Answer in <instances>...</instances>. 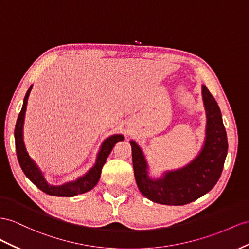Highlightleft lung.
I'll use <instances>...</instances> for the list:
<instances>
[{"label":"left lung","instance_id":"obj_1","mask_svg":"<svg viewBox=\"0 0 249 249\" xmlns=\"http://www.w3.org/2000/svg\"><path fill=\"white\" fill-rule=\"evenodd\" d=\"M202 99L206 112L205 140L199 154L185 166L152 178L142 148L130 140L138 188L152 202L185 205L207 194L220 179L228 149L226 130L220 107L205 85H202Z\"/></svg>","mask_w":249,"mask_h":249}]
</instances>
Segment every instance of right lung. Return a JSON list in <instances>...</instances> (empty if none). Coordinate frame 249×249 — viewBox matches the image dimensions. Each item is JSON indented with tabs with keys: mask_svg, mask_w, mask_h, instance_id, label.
I'll use <instances>...</instances> for the list:
<instances>
[{
	"mask_svg": "<svg viewBox=\"0 0 249 249\" xmlns=\"http://www.w3.org/2000/svg\"><path fill=\"white\" fill-rule=\"evenodd\" d=\"M31 88H33V85L28 88L26 94H25L22 109L18 117L15 128L17 156L18 163H20V166L24 171L25 176H26L37 188L41 189L47 195L54 196H73L91 190L95 185H97L100 180L102 168L104 166L106 159L110 155L113 146L119 141H124V136L121 135V133H116V135H112L106 138L101 145L100 150L97 155V159H95V163L86 174L79 177L78 179H75L74 181L66 182L62 184V185H53V184H50L46 180L45 175H44L42 169L39 167V165H37L34 159L29 156L26 149V146H25L24 143V120Z\"/></svg>",
	"mask_w": 249,
	"mask_h": 249,
	"instance_id": "right-lung-1",
	"label": "right lung"
}]
</instances>
